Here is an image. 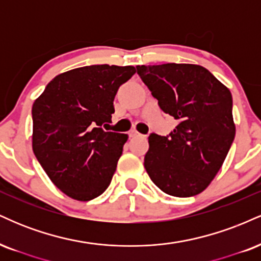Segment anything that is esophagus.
Returning <instances> with one entry per match:
<instances>
[{
	"instance_id": "1",
	"label": "esophagus",
	"mask_w": 261,
	"mask_h": 261,
	"mask_svg": "<svg viewBox=\"0 0 261 261\" xmlns=\"http://www.w3.org/2000/svg\"><path fill=\"white\" fill-rule=\"evenodd\" d=\"M128 135H130V137H133V139H134V137H139V136H141V134H139V133H137V131H130V134H128Z\"/></svg>"
}]
</instances>
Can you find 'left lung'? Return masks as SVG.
<instances>
[{
	"mask_svg": "<svg viewBox=\"0 0 261 261\" xmlns=\"http://www.w3.org/2000/svg\"><path fill=\"white\" fill-rule=\"evenodd\" d=\"M158 106L178 120L167 136L151 134L145 168L166 194L197 195L222 167L236 136L232 94L199 65L136 66Z\"/></svg>",
	"mask_w": 261,
	"mask_h": 261,
	"instance_id": "obj_1",
	"label": "left lung"
}]
</instances>
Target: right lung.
<instances>
[{
	"label": "right lung",
	"mask_w": 261,
	"mask_h": 261,
	"mask_svg": "<svg viewBox=\"0 0 261 261\" xmlns=\"http://www.w3.org/2000/svg\"><path fill=\"white\" fill-rule=\"evenodd\" d=\"M135 72L133 66L74 68L50 81L33 104V152L67 196L89 201L109 187L128 136L103 127L119 87Z\"/></svg>",
	"instance_id": "add662e5"
}]
</instances>
